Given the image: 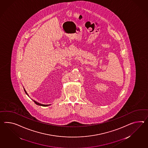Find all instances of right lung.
<instances>
[{"instance_id":"1","label":"right lung","mask_w":148,"mask_h":148,"mask_svg":"<svg viewBox=\"0 0 148 148\" xmlns=\"http://www.w3.org/2000/svg\"><path fill=\"white\" fill-rule=\"evenodd\" d=\"M25 93L27 95H28V94H27V92H26V91H25ZM34 102H35V103L36 104L38 105H40V106H49V105H44V104H40V103H37V101H33Z\"/></svg>"}]
</instances>
